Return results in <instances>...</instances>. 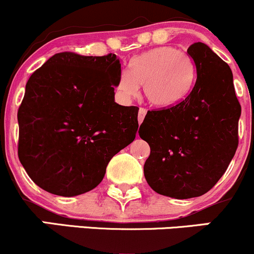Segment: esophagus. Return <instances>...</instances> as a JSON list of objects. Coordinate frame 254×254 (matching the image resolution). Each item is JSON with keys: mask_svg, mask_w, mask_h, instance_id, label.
Here are the masks:
<instances>
[{"mask_svg": "<svg viewBox=\"0 0 254 254\" xmlns=\"http://www.w3.org/2000/svg\"><path fill=\"white\" fill-rule=\"evenodd\" d=\"M145 115H147V110L143 109V107H141V109H139V111H138V123L139 124L143 122Z\"/></svg>", "mask_w": 254, "mask_h": 254, "instance_id": "esophagus-1", "label": "esophagus"}]
</instances>
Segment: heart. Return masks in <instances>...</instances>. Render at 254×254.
Listing matches in <instances>:
<instances>
[{
  "instance_id": "1",
  "label": "heart",
  "mask_w": 254,
  "mask_h": 254,
  "mask_svg": "<svg viewBox=\"0 0 254 254\" xmlns=\"http://www.w3.org/2000/svg\"><path fill=\"white\" fill-rule=\"evenodd\" d=\"M192 82L190 58L173 46H161L132 58L129 72L118 78L116 90L124 100L135 98L139 86L151 105L171 107L189 93Z\"/></svg>"
}]
</instances>
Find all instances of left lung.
<instances>
[{
	"instance_id": "obj_1",
	"label": "left lung",
	"mask_w": 254,
	"mask_h": 254,
	"mask_svg": "<svg viewBox=\"0 0 254 254\" xmlns=\"http://www.w3.org/2000/svg\"><path fill=\"white\" fill-rule=\"evenodd\" d=\"M188 54L197 76L191 92L173 106L148 111L138 131L150 147L145 180L177 199L202 196L223 176L237 151L241 115L228 64L203 43Z\"/></svg>"
}]
</instances>
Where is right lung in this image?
<instances>
[{
  "instance_id": "obj_1",
  "label": "right lung",
  "mask_w": 254,
  "mask_h": 254,
  "mask_svg": "<svg viewBox=\"0 0 254 254\" xmlns=\"http://www.w3.org/2000/svg\"><path fill=\"white\" fill-rule=\"evenodd\" d=\"M121 74L115 54L60 52L28 78L17 154L43 190L63 197L93 190L110 160L135 139L138 107L115 101Z\"/></svg>"
}]
</instances>
